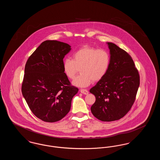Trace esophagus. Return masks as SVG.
Here are the masks:
<instances>
[{"label":"esophagus","mask_w":160,"mask_h":160,"mask_svg":"<svg viewBox=\"0 0 160 160\" xmlns=\"http://www.w3.org/2000/svg\"><path fill=\"white\" fill-rule=\"evenodd\" d=\"M80 92H81L82 93H83V94H84V95H88V94L89 93V92H88V90L83 89H80Z\"/></svg>","instance_id":"1"}]
</instances>
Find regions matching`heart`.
Instances as JSON below:
<instances>
[{"label": "heart", "mask_w": 160, "mask_h": 160, "mask_svg": "<svg viewBox=\"0 0 160 160\" xmlns=\"http://www.w3.org/2000/svg\"><path fill=\"white\" fill-rule=\"evenodd\" d=\"M110 62V55L105 50L85 46L73 54V59H65L62 68L69 79H73L80 68L81 74L74 80L72 84L77 87L85 88L92 81L98 82L105 76Z\"/></svg>", "instance_id": "b5f03b06"}]
</instances>
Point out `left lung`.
<instances>
[{
    "label": "left lung",
    "instance_id": "1",
    "mask_svg": "<svg viewBox=\"0 0 160 160\" xmlns=\"http://www.w3.org/2000/svg\"><path fill=\"white\" fill-rule=\"evenodd\" d=\"M110 62L106 74L90 92L96 100L91 110L101 121L119 120L133 105L140 85V76L129 54L112 42H107Z\"/></svg>",
    "mask_w": 160,
    "mask_h": 160
}]
</instances>
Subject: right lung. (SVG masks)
<instances>
[{"label": "right lung", "instance_id": "obj_1", "mask_svg": "<svg viewBox=\"0 0 160 160\" xmlns=\"http://www.w3.org/2000/svg\"><path fill=\"white\" fill-rule=\"evenodd\" d=\"M71 50L68 44L47 40L31 54L24 68L22 92L32 112L47 122L59 121L68 114L78 91L63 72V59Z\"/></svg>", "mask_w": 160, "mask_h": 160}]
</instances>
